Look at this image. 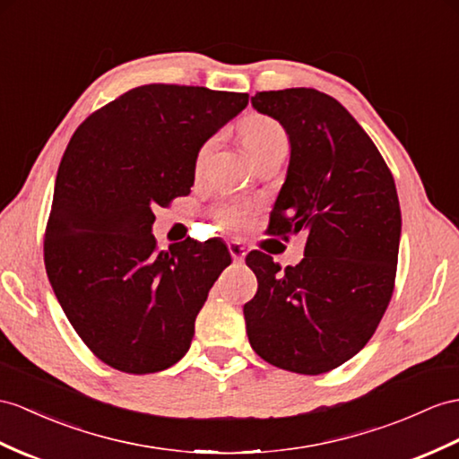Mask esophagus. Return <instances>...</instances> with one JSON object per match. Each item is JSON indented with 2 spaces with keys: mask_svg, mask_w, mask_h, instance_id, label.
<instances>
[{
  "mask_svg": "<svg viewBox=\"0 0 459 459\" xmlns=\"http://www.w3.org/2000/svg\"><path fill=\"white\" fill-rule=\"evenodd\" d=\"M228 249H230V253L233 256V261H239V263L245 259V255H247V251H245V247H243L239 241H230L228 243Z\"/></svg>",
  "mask_w": 459,
  "mask_h": 459,
  "instance_id": "esophagus-1",
  "label": "esophagus"
}]
</instances>
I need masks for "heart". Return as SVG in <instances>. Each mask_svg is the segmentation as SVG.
Returning a JSON list of instances; mask_svg holds the SVG:
<instances>
[{
	"label": "heart",
	"instance_id": "1",
	"mask_svg": "<svg viewBox=\"0 0 459 459\" xmlns=\"http://www.w3.org/2000/svg\"><path fill=\"white\" fill-rule=\"evenodd\" d=\"M239 130H241V140L245 143V148H247L253 160L261 158L263 153L271 152L274 148L288 145V134L284 126L271 117L249 115L241 122ZM214 143H216V138H210L206 143H203V148L198 150V155H196L198 169L208 160ZM247 216H249V206L241 203H221L214 208V218L226 228H241L245 220H247Z\"/></svg>",
	"mask_w": 459,
	"mask_h": 459
}]
</instances>
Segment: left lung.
Returning a JSON list of instances; mask_svg holds the SVG:
<instances>
[{"instance_id": "8db88e82", "label": "left lung", "mask_w": 459, "mask_h": 459, "mask_svg": "<svg viewBox=\"0 0 459 459\" xmlns=\"http://www.w3.org/2000/svg\"><path fill=\"white\" fill-rule=\"evenodd\" d=\"M253 107L290 138L268 233L307 236L296 266L247 255L256 294L243 306L253 351L288 372L334 370L372 339L394 294L401 238L395 181L376 143L317 89L261 91Z\"/></svg>"}]
</instances>
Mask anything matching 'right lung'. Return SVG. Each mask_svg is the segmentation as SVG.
Listing matches in <instances>:
<instances>
[{
	"instance_id": "add662e5",
	"label": "right lung",
	"mask_w": 459,
	"mask_h": 459,
	"mask_svg": "<svg viewBox=\"0 0 459 459\" xmlns=\"http://www.w3.org/2000/svg\"><path fill=\"white\" fill-rule=\"evenodd\" d=\"M247 103V93L208 87H134L87 117L65 148L44 264L75 333L115 370L161 372L191 346L231 256L218 239L158 251L153 206L191 193L198 150Z\"/></svg>"
}]
</instances>
